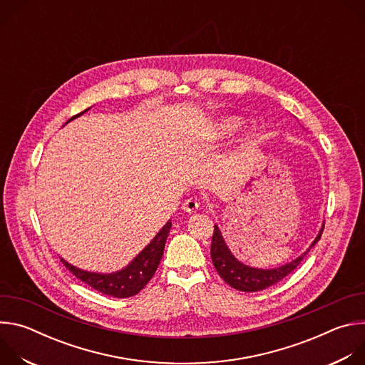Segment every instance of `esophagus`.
Wrapping results in <instances>:
<instances>
[{"instance_id":"esophagus-1","label":"esophagus","mask_w":365,"mask_h":365,"mask_svg":"<svg viewBox=\"0 0 365 365\" xmlns=\"http://www.w3.org/2000/svg\"><path fill=\"white\" fill-rule=\"evenodd\" d=\"M197 207H199V202H197L196 199H192V197H190V199H186V200L183 202V211L187 212V214L196 212Z\"/></svg>"}]
</instances>
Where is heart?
Here are the masks:
<instances>
[{"label":"heart","instance_id":"obj_1","mask_svg":"<svg viewBox=\"0 0 365 365\" xmlns=\"http://www.w3.org/2000/svg\"><path fill=\"white\" fill-rule=\"evenodd\" d=\"M241 128V121L237 117L232 115H225V117H218L212 120L205 128V133L202 134L203 140H211V141H221V140H228L234 137Z\"/></svg>","mask_w":365,"mask_h":365}]
</instances>
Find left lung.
I'll return each mask as SVG.
<instances>
[{"mask_svg":"<svg viewBox=\"0 0 365 365\" xmlns=\"http://www.w3.org/2000/svg\"><path fill=\"white\" fill-rule=\"evenodd\" d=\"M322 231H324V224H322L318 235L315 237V240L312 241V244L306 248V251H303L299 257L292 259V262L284 263L277 267H273V269H258V267L247 266L242 262H240V259L231 252L230 247L227 245L220 227L215 225L214 235H212V244H211L212 263H214L218 274L231 287H234L240 292H248V293L264 290V289L276 284L282 279H284L300 264V262L309 252V250L321 240Z\"/></svg>","mask_w":365,"mask_h":365,"instance_id":"obj_1","label":"left lung"}]
</instances>
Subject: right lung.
I'll return each instance as SVG.
<instances>
[{
	"instance_id": "add662e5",
	"label": "right lung",
	"mask_w": 365,
	"mask_h": 365,
	"mask_svg": "<svg viewBox=\"0 0 365 365\" xmlns=\"http://www.w3.org/2000/svg\"><path fill=\"white\" fill-rule=\"evenodd\" d=\"M91 108L82 111L81 114L72 117L66 121L71 123L72 120L81 117ZM172 228L170 220L163 225V228L155 234V237L131 259V262L123 267L121 270L113 273H98V272H88L79 269L71 263H68L65 258H62V263L66 266L72 274H75L81 282L86 283L92 289L101 292L102 294H108L118 299H125L137 294L154 276L158 270L160 259L165 251V244L169 237Z\"/></svg>"
}]
</instances>
